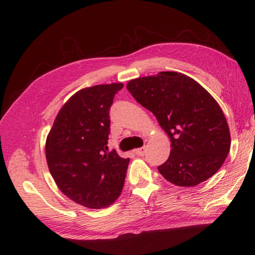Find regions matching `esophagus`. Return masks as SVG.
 Masks as SVG:
<instances>
[{"instance_id": "obj_1", "label": "esophagus", "mask_w": 255, "mask_h": 255, "mask_svg": "<svg viewBox=\"0 0 255 255\" xmlns=\"http://www.w3.org/2000/svg\"><path fill=\"white\" fill-rule=\"evenodd\" d=\"M135 154L137 156H143L146 154V147H141V148H138V149L135 150Z\"/></svg>"}]
</instances>
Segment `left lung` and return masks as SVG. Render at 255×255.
I'll return each instance as SVG.
<instances>
[{"label":"left lung","mask_w":255,"mask_h":255,"mask_svg":"<svg viewBox=\"0 0 255 255\" xmlns=\"http://www.w3.org/2000/svg\"><path fill=\"white\" fill-rule=\"evenodd\" d=\"M127 89L155 115L170 138V155L158 166L165 179L177 186H195L221 168L230 151L229 125L200 83L166 71L129 81Z\"/></svg>","instance_id":"obj_1"}]
</instances>
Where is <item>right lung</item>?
Segmentation results:
<instances>
[{"label": "right lung", "instance_id": "1", "mask_svg": "<svg viewBox=\"0 0 255 255\" xmlns=\"http://www.w3.org/2000/svg\"><path fill=\"white\" fill-rule=\"evenodd\" d=\"M123 83L76 92L60 110L47 138L45 155L55 184L70 200L106 207L123 191L129 158L108 150L110 107Z\"/></svg>", "mask_w": 255, "mask_h": 255}]
</instances>
